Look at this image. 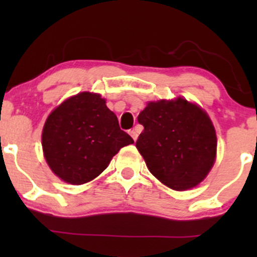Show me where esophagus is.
Returning <instances> with one entry per match:
<instances>
[{"instance_id": "obj_1", "label": "esophagus", "mask_w": 257, "mask_h": 257, "mask_svg": "<svg viewBox=\"0 0 257 257\" xmlns=\"http://www.w3.org/2000/svg\"><path fill=\"white\" fill-rule=\"evenodd\" d=\"M129 134H131V137L134 139V141H137L138 139V132L135 131V129H132V131H129Z\"/></svg>"}]
</instances>
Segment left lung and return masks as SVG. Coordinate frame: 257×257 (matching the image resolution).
<instances>
[{
    "instance_id": "obj_1",
    "label": "left lung",
    "mask_w": 257,
    "mask_h": 257,
    "mask_svg": "<svg viewBox=\"0 0 257 257\" xmlns=\"http://www.w3.org/2000/svg\"><path fill=\"white\" fill-rule=\"evenodd\" d=\"M138 122L144 132L137 149L162 184L185 191L205 179L216 158L217 139L202 107L182 98L150 101Z\"/></svg>"
}]
</instances>
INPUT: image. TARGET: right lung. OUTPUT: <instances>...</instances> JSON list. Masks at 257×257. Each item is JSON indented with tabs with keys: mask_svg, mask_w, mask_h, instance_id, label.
Wrapping results in <instances>:
<instances>
[{
	"mask_svg": "<svg viewBox=\"0 0 257 257\" xmlns=\"http://www.w3.org/2000/svg\"><path fill=\"white\" fill-rule=\"evenodd\" d=\"M134 140L120 131L100 94L82 91L66 99L44 123L42 149L52 172L71 185L99 176L122 147Z\"/></svg>",
	"mask_w": 257,
	"mask_h": 257,
	"instance_id": "1",
	"label": "right lung"
}]
</instances>
